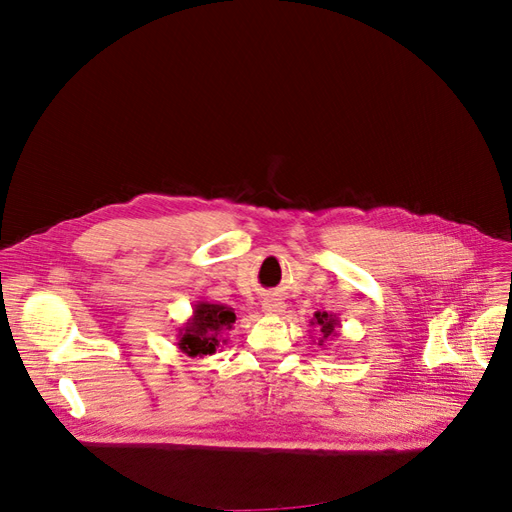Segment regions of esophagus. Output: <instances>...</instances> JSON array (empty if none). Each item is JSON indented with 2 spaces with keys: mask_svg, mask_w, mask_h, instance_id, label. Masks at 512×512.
<instances>
[{
  "mask_svg": "<svg viewBox=\"0 0 512 512\" xmlns=\"http://www.w3.org/2000/svg\"><path fill=\"white\" fill-rule=\"evenodd\" d=\"M284 301L280 297H275V294H269V297L262 299V312L269 314V316H277L284 312Z\"/></svg>",
  "mask_w": 512,
  "mask_h": 512,
  "instance_id": "esophagus-1",
  "label": "esophagus"
}]
</instances>
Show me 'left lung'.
Wrapping results in <instances>:
<instances>
[{"instance_id":"1","label":"left lung","mask_w":512,"mask_h":512,"mask_svg":"<svg viewBox=\"0 0 512 512\" xmlns=\"http://www.w3.org/2000/svg\"><path fill=\"white\" fill-rule=\"evenodd\" d=\"M312 324H316L320 337H318V346H324L327 339L337 337V329H339V318L335 314H327V312H316L312 318Z\"/></svg>"}]
</instances>
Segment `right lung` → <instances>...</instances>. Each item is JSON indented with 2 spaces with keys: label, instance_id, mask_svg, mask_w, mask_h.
I'll return each mask as SVG.
<instances>
[{
  "label": "right lung",
  "instance_id": "obj_1",
  "mask_svg": "<svg viewBox=\"0 0 512 512\" xmlns=\"http://www.w3.org/2000/svg\"><path fill=\"white\" fill-rule=\"evenodd\" d=\"M235 309L224 303L196 301L192 316L183 322L177 331V346L188 356H211L222 344L235 324Z\"/></svg>",
  "mask_w": 512,
  "mask_h": 512
}]
</instances>
